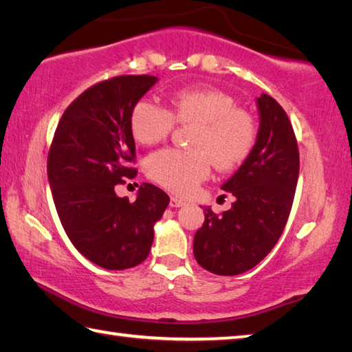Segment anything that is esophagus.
I'll return each mask as SVG.
<instances>
[{
    "mask_svg": "<svg viewBox=\"0 0 352 352\" xmlns=\"http://www.w3.org/2000/svg\"><path fill=\"white\" fill-rule=\"evenodd\" d=\"M169 205H170V208H182V206L186 205V201L182 200V199H178V197H170Z\"/></svg>",
    "mask_w": 352,
    "mask_h": 352,
    "instance_id": "1",
    "label": "esophagus"
}]
</instances>
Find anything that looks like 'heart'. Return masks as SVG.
<instances>
[{
	"label": "heart",
	"instance_id": "1",
	"mask_svg": "<svg viewBox=\"0 0 352 352\" xmlns=\"http://www.w3.org/2000/svg\"><path fill=\"white\" fill-rule=\"evenodd\" d=\"M174 122L194 126L190 151L164 148L146 162L147 175L175 194H189L210 174L231 170L248 158L256 141L253 118L236 109L234 99L216 88H182L169 98V109L142 99L130 115V130L142 146H153L170 133Z\"/></svg>",
	"mask_w": 352,
	"mask_h": 352
}]
</instances>
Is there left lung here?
Here are the masks:
<instances>
[{
  "instance_id": "left-lung-1",
  "label": "left lung",
  "mask_w": 352,
  "mask_h": 352,
  "mask_svg": "<svg viewBox=\"0 0 352 352\" xmlns=\"http://www.w3.org/2000/svg\"><path fill=\"white\" fill-rule=\"evenodd\" d=\"M259 129L248 158L222 184L236 200L205 222L194 236L195 261L222 276L253 269L275 247L287 223L300 174V153L287 115L275 99L256 98Z\"/></svg>"
}]
</instances>
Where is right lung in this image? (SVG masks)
I'll return each mask as SVG.
<instances>
[{"label": "right lung", "mask_w": 352, "mask_h": 352, "mask_svg": "<svg viewBox=\"0 0 352 352\" xmlns=\"http://www.w3.org/2000/svg\"><path fill=\"white\" fill-rule=\"evenodd\" d=\"M158 82L155 76H119L88 88L58 121L47 153V180L65 233L88 261L107 270L141 264L153 242L169 195L142 183L135 201L116 184L133 178L130 115Z\"/></svg>", "instance_id": "obj_1"}]
</instances>
